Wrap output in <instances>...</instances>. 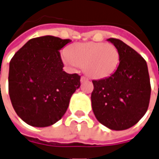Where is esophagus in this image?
<instances>
[{"label": "esophagus", "instance_id": "esophagus-1", "mask_svg": "<svg viewBox=\"0 0 159 159\" xmlns=\"http://www.w3.org/2000/svg\"><path fill=\"white\" fill-rule=\"evenodd\" d=\"M87 80H89V79L87 78V77H85V76H82V77H81V80H80L81 82H84V81H87Z\"/></svg>", "mask_w": 159, "mask_h": 159}]
</instances>
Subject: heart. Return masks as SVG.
Listing matches in <instances>:
<instances>
[{"mask_svg":"<svg viewBox=\"0 0 159 159\" xmlns=\"http://www.w3.org/2000/svg\"><path fill=\"white\" fill-rule=\"evenodd\" d=\"M119 52L115 45L96 42L75 43L63 54V60L70 66H83L89 77L103 79L115 72L119 64Z\"/></svg>","mask_w":159,"mask_h":159,"instance_id":"heart-1","label":"heart"}]
</instances>
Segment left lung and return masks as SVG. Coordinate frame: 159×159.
<instances>
[{
	"label": "left lung",
	"instance_id": "obj_1",
	"mask_svg": "<svg viewBox=\"0 0 159 159\" xmlns=\"http://www.w3.org/2000/svg\"><path fill=\"white\" fill-rule=\"evenodd\" d=\"M108 41L118 49L120 63L110 77L92 80V109L102 125L120 131L134 126L145 115L151 84L146 60L119 39Z\"/></svg>",
	"mask_w": 159,
	"mask_h": 159
}]
</instances>
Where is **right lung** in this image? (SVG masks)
Masks as SVG:
<instances>
[{"instance_id": "add662e5", "label": "right lung", "mask_w": 159, "mask_h": 159, "mask_svg": "<svg viewBox=\"0 0 159 159\" xmlns=\"http://www.w3.org/2000/svg\"><path fill=\"white\" fill-rule=\"evenodd\" d=\"M70 42L53 36L34 38L11 59V101L19 117L30 126L45 127L60 120L80 86V75L63 70L59 50Z\"/></svg>"}]
</instances>
